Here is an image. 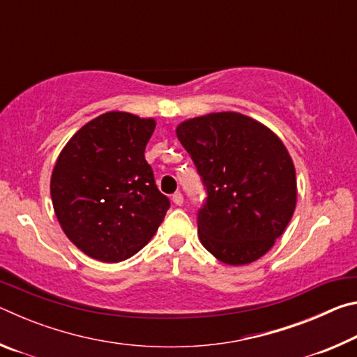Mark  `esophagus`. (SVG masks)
<instances>
[{
	"mask_svg": "<svg viewBox=\"0 0 357 357\" xmlns=\"http://www.w3.org/2000/svg\"><path fill=\"white\" fill-rule=\"evenodd\" d=\"M172 200H173V203H174V204H178V206H181V204L184 203V197H183V193H181V192L173 193Z\"/></svg>",
	"mask_w": 357,
	"mask_h": 357,
	"instance_id": "obj_1",
	"label": "esophagus"
}]
</instances>
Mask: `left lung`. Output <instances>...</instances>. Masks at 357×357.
I'll return each mask as SVG.
<instances>
[{
	"instance_id": "obj_1",
	"label": "left lung",
	"mask_w": 357,
	"mask_h": 357,
	"mask_svg": "<svg viewBox=\"0 0 357 357\" xmlns=\"http://www.w3.org/2000/svg\"><path fill=\"white\" fill-rule=\"evenodd\" d=\"M176 135L208 190L197 222L204 249L229 266L261 258L285 231L298 200L285 144L259 121L236 112L185 119Z\"/></svg>"
}]
</instances>
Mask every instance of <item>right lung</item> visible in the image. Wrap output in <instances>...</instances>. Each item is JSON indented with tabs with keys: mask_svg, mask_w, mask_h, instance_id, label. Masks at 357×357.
I'll return each instance as SVG.
<instances>
[{
	"mask_svg": "<svg viewBox=\"0 0 357 357\" xmlns=\"http://www.w3.org/2000/svg\"><path fill=\"white\" fill-rule=\"evenodd\" d=\"M154 118L107 112L78 129L59 153L50 179L56 219L88 257L119 263L146 245L170 200L154 183L144 149Z\"/></svg>",
	"mask_w": 357,
	"mask_h": 357,
	"instance_id": "right-lung-1",
	"label": "right lung"
}]
</instances>
